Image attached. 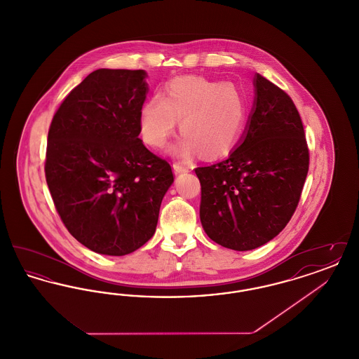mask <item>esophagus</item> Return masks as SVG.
<instances>
[{
  "instance_id": "34e87169",
  "label": "esophagus",
  "mask_w": 359,
  "mask_h": 359,
  "mask_svg": "<svg viewBox=\"0 0 359 359\" xmlns=\"http://www.w3.org/2000/svg\"><path fill=\"white\" fill-rule=\"evenodd\" d=\"M172 168H173L175 175H180V173L188 172L187 167H186V165H183V164H180V163H175V164L172 165Z\"/></svg>"
}]
</instances>
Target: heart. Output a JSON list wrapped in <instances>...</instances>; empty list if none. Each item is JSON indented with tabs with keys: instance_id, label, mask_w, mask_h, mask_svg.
I'll return each instance as SVG.
<instances>
[{
	"instance_id": "heart-1",
	"label": "heart",
	"mask_w": 359,
	"mask_h": 359,
	"mask_svg": "<svg viewBox=\"0 0 359 359\" xmlns=\"http://www.w3.org/2000/svg\"><path fill=\"white\" fill-rule=\"evenodd\" d=\"M246 104L238 87L202 76H179L167 86L165 97L154 94L140 110L144 141L163 147L180 120L183 136L170 152L189 158L201 151L217 157L230 151L242 132Z\"/></svg>"
}]
</instances>
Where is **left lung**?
<instances>
[{"label":"left lung","instance_id":"left-lung-1","mask_svg":"<svg viewBox=\"0 0 359 359\" xmlns=\"http://www.w3.org/2000/svg\"><path fill=\"white\" fill-rule=\"evenodd\" d=\"M255 88L238 147L226 160L195 170L205 234L238 252L265 245L287 226L309 164L303 122L290 95L259 74Z\"/></svg>","mask_w":359,"mask_h":359}]
</instances>
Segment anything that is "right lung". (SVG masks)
<instances>
[{
  "label": "right lung",
  "instance_id": "obj_1",
  "mask_svg": "<svg viewBox=\"0 0 359 359\" xmlns=\"http://www.w3.org/2000/svg\"><path fill=\"white\" fill-rule=\"evenodd\" d=\"M144 69H95L52 118L46 179L69 234L90 250L125 256L154 237L171 165L140 135Z\"/></svg>",
  "mask_w": 359,
  "mask_h": 359
}]
</instances>
